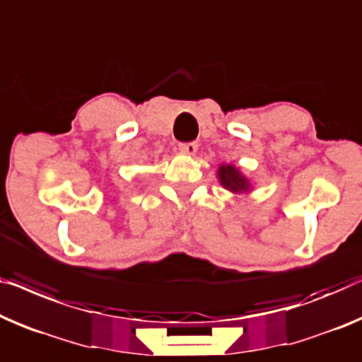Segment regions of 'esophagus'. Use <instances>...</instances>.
<instances>
[{"mask_svg":"<svg viewBox=\"0 0 362 362\" xmlns=\"http://www.w3.org/2000/svg\"><path fill=\"white\" fill-rule=\"evenodd\" d=\"M179 149L182 151L183 154H188V156H195V153L198 151V144L197 143H182Z\"/></svg>","mask_w":362,"mask_h":362,"instance_id":"esophagus-1","label":"esophagus"}]
</instances>
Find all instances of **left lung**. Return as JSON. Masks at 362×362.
<instances>
[{"label":"left lung","mask_w":362,"mask_h":362,"mask_svg":"<svg viewBox=\"0 0 362 362\" xmlns=\"http://www.w3.org/2000/svg\"><path fill=\"white\" fill-rule=\"evenodd\" d=\"M216 177L219 185L233 195H249L255 187V183L234 164H221L216 170Z\"/></svg>","instance_id":"left-lung-1"}]
</instances>
